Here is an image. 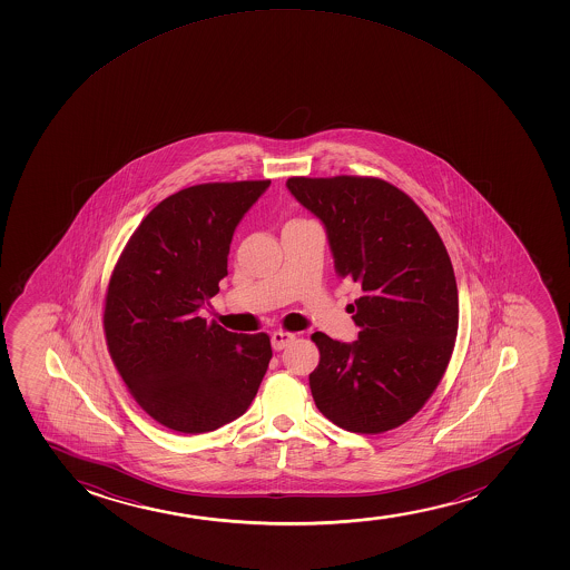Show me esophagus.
Returning a JSON list of instances; mask_svg holds the SVG:
<instances>
[{"label":"esophagus","instance_id":"1","mask_svg":"<svg viewBox=\"0 0 570 570\" xmlns=\"http://www.w3.org/2000/svg\"><path fill=\"white\" fill-rule=\"evenodd\" d=\"M295 341V334L291 333H283V331H275L274 334H272V346H274V350H283V347H287L291 342Z\"/></svg>","mask_w":570,"mask_h":570}]
</instances>
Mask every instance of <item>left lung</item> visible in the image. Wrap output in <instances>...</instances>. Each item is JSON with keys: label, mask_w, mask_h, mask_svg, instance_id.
<instances>
[{"label": "left lung", "mask_w": 570, "mask_h": 570, "mask_svg": "<svg viewBox=\"0 0 570 570\" xmlns=\"http://www.w3.org/2000/svg\"><path fill=\"white\" fill-rule=\"evenodd\" d=\"M287 188L327 229L334 268L361 283L347 306L360 338L314 333L315 405L347 432L405 424L432 397L459 333V288L445 245L405 191L374 177H291Z\"/></svg>", "instance_id": "8db88e82"}]
</instances>
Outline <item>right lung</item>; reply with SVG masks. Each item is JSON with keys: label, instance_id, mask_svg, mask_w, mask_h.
<instances>
[{"label": "right lung", "instance_id": "right-lung-1", "mask_svg": "<svg viewBox=\"0 0 570 570\" xmlns=\"http://www.w3.org/2000/svg\"><path fill=\"white\" fill-rule=\"evenodd\" d=\"M269 180L197 184L156 205L125 245L105 301L111 361L138 405L173 432H213L255 400L272 346L197 309L228 275L229 243Z\"/></svg>", "mask_w": 570, "mask_h": 570}]
</instances>
